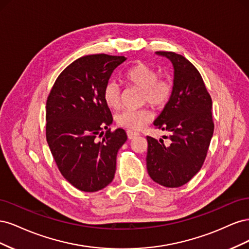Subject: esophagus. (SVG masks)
Returning a JSON list of instances; mask_svg holds the SVG:
<instances>
[{"instance_id": "obj_1", "label": "esophagus", "mask_w": 249, "mask_h": 249, "mask_svg": "<svg viewBox=\"0 0 249 249\" xmlns=\"http://www.w3.org/2000/svg\"><path fill=\"white\" fill-rule=\"evenodd\" d=\"M126 134H127V138H129V139H134L135 137L138 136V135H139V133L133 132V131H127Z\"/></svg>"}]
</instances>
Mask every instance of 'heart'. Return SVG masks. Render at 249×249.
<instances>
[{"label": "heart", "instance_id": "heart-1", "mask_svg": "<svg viewBox=\"0 0 249 249\" xmlns=\"http://www.w3.org/2000/svg\"><path fill=\"white\" fill-rule=\"evenodd\" d=\"M125 80L130 85L142 89V103H148L157 110L167 106L173 94V82L168 77H159V71L146 63L139 62L125 72ZM103 100L111 109L122 105V89L115 81H109L103 89ZM153 113L149 109H125L115 115L118 126L129 131H139L152 122Z\"/></svg>", "mask_w": 249, "mask_h": 249}]
</instances>
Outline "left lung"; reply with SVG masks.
<instances>
[{
	"mask_svg": "<svg viewBox=\"0 0 249 249\" xmlns=\"http://www.w3.org/2000/svg\"><path fill=\"white\" fill-rule=\"evenodd\" d=\"M175 69L173 94L155 120L169 133L170 144L147 136L146 167L149 177L164 187L185 185L200 170L214 132L212 99L199 71L189 60L173 52H157Z\"/></svg>",
	"mask_w": 249,
	"mask_h": 249,
	"instance_id": "1",
	"label": "left lung"
}]
</instances>
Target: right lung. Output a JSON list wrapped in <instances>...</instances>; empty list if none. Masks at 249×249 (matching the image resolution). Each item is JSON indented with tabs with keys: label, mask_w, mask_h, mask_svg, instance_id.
Returning a JSON list of instances; mask_svg holds the SVG:
<instances>
[{
	"label": "right lung",
	"mask_w": 249,
	"mask_h": 249,
	"mask_svg": "<svg viewBox=\"0 0 249 249\" xmlns=\"http://www.w3.org/2000/svg\"><path fill=\"white\" fill-rule=\"evenodd\" d=\"M124 60L106 54L81 57L59 74L49 93L48 144L59 171L81 191L102 190L114 178L116 156L127 136L123 129H109L113 118L103 89Z\"/></svg>",
	"instance_id": "1"
}]
</instances>
